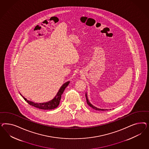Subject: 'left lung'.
Wrapping results in <instances>:
<instances>
[{"label":"left lung","instance_id":"left-lung-1","mask_svg":"<svg viewBox=\"0 0 149 149\" xmlns=\"http://www.w3.org/2000/svg\"><path fill=\"white\" fill-rule=\"evenodd\" d=\"M86 101H87V104L91 107V108H92L93 109H95V110H99V111H104V110H108L107 109H99L97 108V107H95V106H93V105H92V104H91L90 103V102H89V100H88V99L87 98V94L86 93Z\"/></svg>","mask_w":149,"mask_h":149}]
</instances>
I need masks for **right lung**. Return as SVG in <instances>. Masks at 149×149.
Masks as SVG:
<instances>
[{
	"label": "right lung",
	"instance_id": "obj_1",
	"mask_svg": "<svg viewBox=\"0 0 149 149\" xmlns=\"http://www.w3.org/2000/svg\"><path fill=\"white\" fill-rule=\"evenodd\" d=\"M69 82H70V81H67L65 83H64L63 85L61 86L60 89L59 90L58 93H57V95H56L54 98L52 99L51 100H50L49 102H46V103H36L33 102L31 101L27 100V99L25 98L23 96H22L21 94H20V95L22 96L23 98L26 101H27V102L28 104L32 105L33 107H34L36 108L43 109V110H52V109L56 108L58 106L60 100L61 99L62 95L63 94V92H64V90L65 89V88L67 87V86H68Z\"/></svg>",
	"mask_w": 149,
	"mask_h": 149
}]
</instances>
